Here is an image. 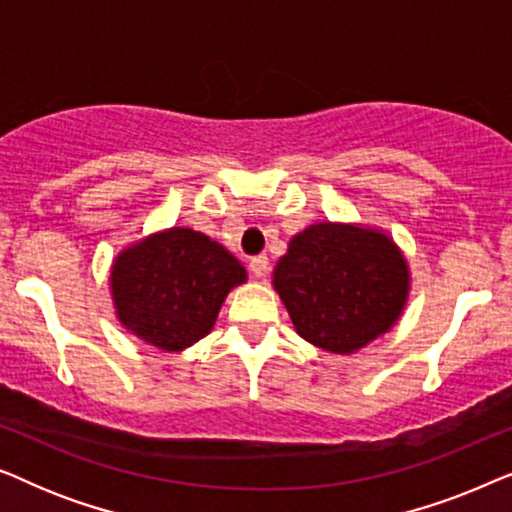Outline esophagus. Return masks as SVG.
Segmentation results:
<instances>
[{"instance_id":"34e87169","label":"esophagus","mask_w":512,"mask_h":512,"mask_svg":"<svg viewBox=\"0 0 512 512\" xmlns=\"http://www.w3.org/2000/svg\"><path fill=\"white\" fill-rule=\"evenodd\" d=\"M268 268H270V263H268V256H265V254L254 256V258H251V261H249L251 275L258 277V279H263L265 275H268Z\"/></svg>"}]
</instances>
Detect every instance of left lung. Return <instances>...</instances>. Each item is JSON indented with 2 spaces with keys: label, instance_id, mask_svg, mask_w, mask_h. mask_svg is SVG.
<instances>
[{
  "label": "left lung",
  "instance_id": "8db88e82",
  "mask_svg": "<svg viewBox=\"0 0 512 512\" xmlns=\"http://www.w3.org/2000/svg\"><path fill=\"white\" fill-rule=\"evenodd\" d=\"M410 265L387 230L319 221L289 240L272 286L300 338L349 356L387 335L408 305Z\"/></svg>",
  "mask_w": 512,
  "mask_h": 512
}]
</instances>
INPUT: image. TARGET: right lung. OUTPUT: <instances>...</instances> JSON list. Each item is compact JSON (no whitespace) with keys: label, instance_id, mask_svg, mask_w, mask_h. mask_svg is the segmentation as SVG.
I'll return each instance as SVG.
<instances>
[{"label":"right lung","instance_id":"right-lung-1","mask_svg":"<svg viewBox=\"0 0 512 512\" xmlns=\"http://www.w3.org/2000/svg\"><path fill=\"white\" fill-rule=\"evenodd\" d=\"M244 282L247 270L223 244L186 226L139 237L109 268L116 319L160 352H184L205 338Z\"/></svg>","mask_w":512,"mask_h":512}]
</instances>
